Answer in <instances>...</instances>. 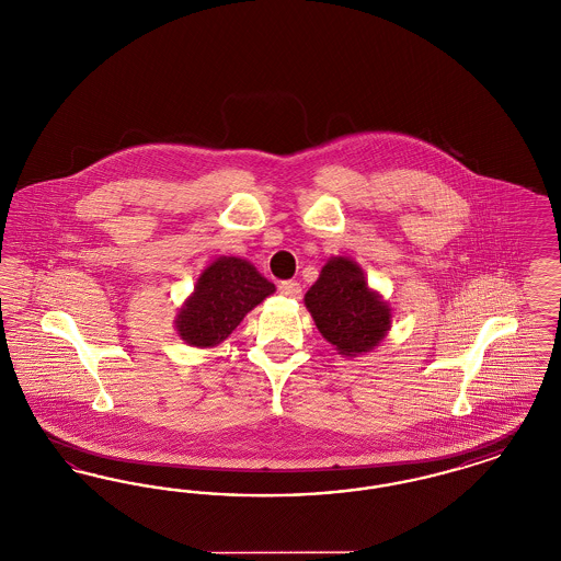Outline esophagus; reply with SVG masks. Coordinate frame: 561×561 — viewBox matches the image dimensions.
I'll list each match as a JSON object with an SVG mask.
<instances>
[{
    "instance_id": "1",
    "label": "esophagus",
    "mask_w": 561,
    "mask_h": 561,
    "mask_svg": "<svg viewBox=\"0 0 561 561\" xmlns=\"http://www.w3.org/2000/svg\"><path fill=\"white\" fill-rule=\"evenodd\" d=\"M279 294L286 296V298H300L302 288H300L298 282H282V284H279Z\"/></svg>"
}]
</instances>
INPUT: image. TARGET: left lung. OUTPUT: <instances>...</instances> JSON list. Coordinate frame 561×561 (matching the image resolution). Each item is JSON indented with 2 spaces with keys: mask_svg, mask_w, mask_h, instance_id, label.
I'll use <instances>...</instances> for the list:
<instances>
[{
  "mask_svg": "<svg viewBox=\"0 0 561 561\" xmlns=\"http://www.w3.org/2000/svg\"><path fill=\"white\" fill-rule=\"evenodd\" d=\"M321 336L343 355L373 351L391 325V309L366 284L362 268L348 259H332L305 294Z\"/></svg>",
  "mask_w": 561,
  "mask_h": 561,
  "instance_id": "left-lung-1",
  "label": "left lung"
}]
</instances>
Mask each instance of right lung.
Masks as SVG:
<instances>
[{
	"instance_id": "1",
	"label": "right lung",
	"mask_w": 561,
	"mask_h": 561,
	"mask_svg": "<svg viewBox=\"0 0 561 561\" xmlns=\"http://www.w3.org/2000/svg\"><path fill=\"white\" fill-rule=\"evenodd\" d=\"M273 293L275 286L248 261L220 256L197 279L195 293L179 313L176 330L193 347H214Z\"/></svg>"
}]
</instances>
